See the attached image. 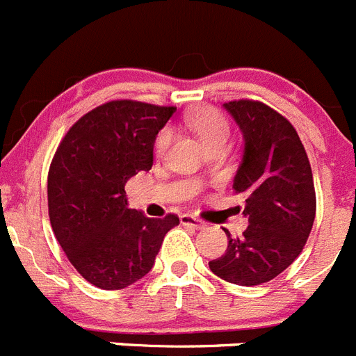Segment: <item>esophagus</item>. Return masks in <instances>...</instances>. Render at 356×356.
Returning <instances> with one entry per match:
<instances>
[{"instance_id":"esophagus-1","label":"esophagus","mask_w":356,"mask_h":356,"mask_svg":"<svg viewBox=\"0 0 356 356\" xmlns=\"http://www.w3.org/2000/svg\"><path fill=\"white\" fill-rule=\"evenodd\" d=\"M180 221H181V225L193 226V228H196V229H203L207 226L205 221H201V219H197V217L191 216V213H184V216L180 217Z\"/></svg>"}]
</instances>
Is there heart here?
I'll return each mask as SVG.
<instances>
[{
  "mask_svg": "<svg viewBox=\"0 0 356 356\" xmlns=\"http://www.w3.org/2000/svg\"><path fill=\"white\" fill-rule=\"evenodd\" d=\"M188 124L196 131V135L203 140V144L209 147L213 146H226L229 137V124L225 118H222L221 112H217L216 108H201L197 112H194L191 118H188ZM169 134L165 130L160 131L159 137L155 140V153H162L168 146Z\"/></svg>",
  "mask_w": 356,
  "mask_h": 356,
  "instance_id": "1",
  "label": "heart"
}]
</instances>
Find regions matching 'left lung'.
Here are the masks:
<instances>
[{
  "label": "left lung",
  "mask_w": 356,
  "mask_h": 356,
  "mask_svg": "<svg viewBox=\"0 0 356 356\" xmlns=\"http://www.w3.org/2000/svg\"><path fill=\"white\" fill-rule=\"evenodd\" d=\"M244 137L234 191L246 200L248 228L232 238L210 271L235 285H260L285 271L303 251L316 219V188L307 151L291 122L253 99L225 103Z\"/></svg>",
  "instance_id": "obj_1"
}]
</instances>
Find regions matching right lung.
I'll return each mask as SVG.
<instances>
[{"label": "right lung", "mask_w": 356, "mask_h": 356, "mask_svg": "<svg viewBox=\"0 0 356 356\" xmlns=\"http://www.w3.org/2000/svg\"><path fill=\"white\" fill-rule=\"evenodd\" d=\"M176 106L134 99L103 103L78 119L48 172L53 234L94 287L118 291L146 276L175 213L162 219L128 209L124 184L153 165V144Z\"/></svg>", "instance_id": "right-lung-1"}]
</instances>
